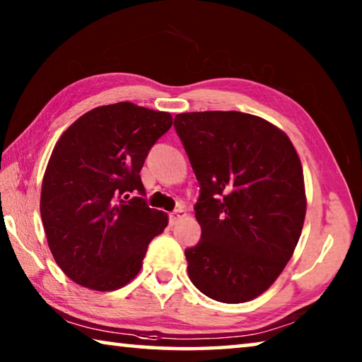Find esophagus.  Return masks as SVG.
I'll use <instances>...</instances> for the list:
<instances>
[{"instance_id": "obj_1", "label": "esophagus", "mask_w": 362, "mask_h": 362, "mask_svg": "<svg viewBox=\"0 0 362 362\" xmlns=\"http://www.w3.org/2000/svg\"><path fill=\"white\" fill-rule=\"evenodd\" d=\"M185 216H187L185 207H183V206L177 207V209H175L174 212H170V216H169V218H170V223H175L177 220H180L182 217H185Z\"/></svg>"}]
</instances>
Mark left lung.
Masks as SVG:
<instances>
[{"label":"left lung","mask_w":362,"mask_h":362,"mask_svg":"<svg viewBox=\"0 0 362 362\" xmlns=\"http://www.w3.org/2000/svg\"><path fill=\"white\" fill-rule=\"evenodd\" d=\"M174 126L201 187V240L185 250L188 276L217 302H249L278 279L302 235L297 150L284 131L249 113H180Z\"/></svg>","instance_id":"1"}]
</instances>
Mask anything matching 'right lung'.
I'll list each match as a JSON object with an SVG mask.
<instances>
[{
  "label": "right lung",
  "mask_w": 362,
  "mask_h": 362,
  "mask_svg": "<svg viewBox=\"0 0 362 362\" xmlns=\"http://www.w3.org/2000/svg\"><path fill=\"white\" fill-rule=\"evenodd\" d=\"M173 116L131 102L102 105L73 122L49 158L40 211L60 269L90 291H116L137 276L166 212L144 198L140 169Z\"/></svg>",
  "instance_id": "right-lung-1"
}]
</instances>
